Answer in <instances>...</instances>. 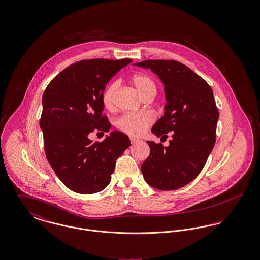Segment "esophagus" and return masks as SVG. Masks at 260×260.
<instances>
[{"mask_svg":"<svg viewBox=\"0 0 260 260\" xmlns=\"http://www.w3.org/2000/svg\"><path fill=\"white\" fill-rule=\"evenodd\" d=\"M130 141H131V143H132V144H136V143L140 142V140H139V139H136V138H133V137H131V138H130Z\"/></svg>","mask_w":260,"mask_h":260,"instance_id":"1","label":"esophagus"}]
</instances>
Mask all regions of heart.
Listing matches in <instances>:
<instances>
[{
  "label": "heart",
  "instance_id": "1",
  "mask_svg": "<svg viewBox=\"0 0 260 260\" xmlns=\"http://www.w3.org/2000/svg\"><path fill=\"white\" fill-rule=\"evenodd\" d=\"M131 84L135 87L141 97L145 100L151 99L156 93V84L153 79L144 73L134 74L130 79ZM119 89V83L113 82L104 90L102 94L103 106L112 110L115 107L116 95ZM155 121V116L151 112L141 113H127L122 115L116 122L117 128L130 135V136H140L142 135L149 126Z\"/></svg>",
  "mask_w": 260,
  "mask_h": 260
}]
</instances>
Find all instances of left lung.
Listing matches in <instances>:
<instances>
[{
    "mask_svg": "<svg viewBox=\"0 0 260 260\" xmlns=\"http://www.w3.org/2000/svg\"><path fill=\"white\" fill-rule=\"evenodd\" d=\"M151 69L164 84L165 113L152 128L169 146L148 141L150 155L141 171L149 185L176 190L190 183L203 169L215 145L219 118L209 84L184 64L174 60H146L136 64ZM161 138V139H162Z\"/></svg>",
    "mask_w": 260,
    "mask_h": 260,
    "instance_id": "obj_1",
    "label": "left lung"
}]
</instances>
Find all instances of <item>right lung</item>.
<instances>
[{
  "mask_svg": "<svg viewBox=\"0 0 260 260\" xmlns=\"http://www.w3.org/2000/svg\"><path fill=\"white\" fill-rule=\"evenodd\" d=\"M131 59L82 60L65 68L43 94L40 127L46 157L69 189L92 194L110 183L116 160L130 146L129 137L114 131L102 142H92L94 131L108 132L111 124L102 94L106 84Z\"/></svg>",
  "mask_w": 260,
  "mask_h": 260,
  "instance_id": "right-lung-1",
  "label": "right lung"
}]
</instances>
